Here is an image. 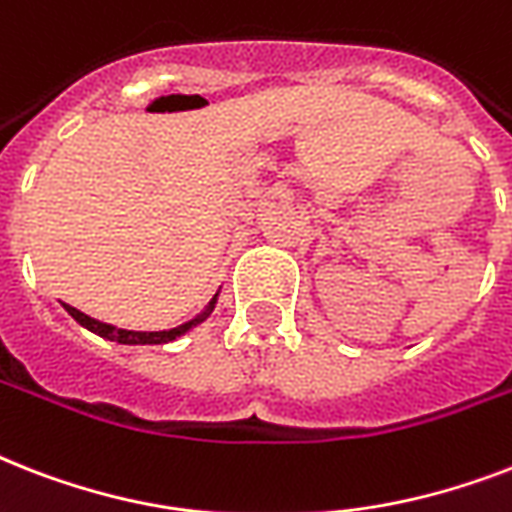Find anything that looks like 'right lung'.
<instances>
[{
  "mask_svg": "<svg viewBox=\"0 0 512 512\" xmlns=\"http://www.w3.org/2000/svg\"><path fill=\"white\" fill-rule=\"evenodd\" d=\"M215 303H217V295L209 300L207 308H204V311H201L196 319L185 321V324H180V327H175V329H164V332H132V329H116V327H111V324H103V321H98V319H90L87 313L76 311V308H71V305H66V311L71 313V316H74V319L79 321L84 329H90V332H95V335H100V337H106V340L122 342V345H164V342L177 340V337L185 335L188 329H193L196 324H201V321L207 319L209 313H212Z\"/></svg>",
  "mask_w": 512,
  "mask_h": 512,
  "instance_id": "right-lung-1",
  "label": "right lung"
}]
</instances>
